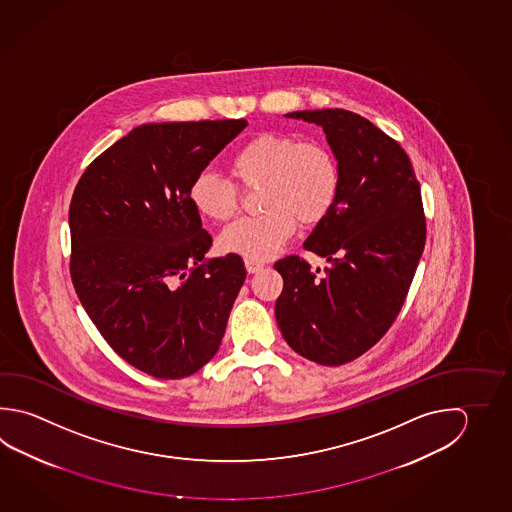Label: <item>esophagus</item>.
Instances as JSON below:
<instances>
[{
    "mask_svg": "<svg viewBox=\"0 0 512 512\" xmlns=\"http://www.w3.org/2000/svg\"><path fill=\"white\" fill-rule=\"evenodd\" d=\"M245 269L249 274H254V272H260L263 269V263L261 261L251 260V258H247L245 260Z\"/></svg>",
    "mask_w": 512,
    "mask_h": 512,
    "instance_id": "obj_1",
    "label": "esophagus"
}]
</instances>
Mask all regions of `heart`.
Here are the masks:
<instances>
[{
    "label": "heart",
    "mask_w": 512,
    "mask_h": 512,
    "mask_svg": "<svg viewBox=\"0 0 512 512\" xmlns=\"http://www.w3.org/2000/svg\"><path fill=\"white\" fill-rule=\"evenodd\" d=\"M229 169L238 186L258 187L265 213L227 227L222 251L251 260H269L289 242L298 220L314 225L325 220L341 193V164L321 140H299L289 133H260L234 151ZM233 180L202 171L189 187L198 214L227 222L240 209V189Z\"/></svg>",
    "instance_id": "b5f03b06"
}]
</instances>
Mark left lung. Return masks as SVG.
I'll return each mask as SVG.
<instances>
[{
  "mask_svg": "<svg viewBox=\"0 0 512 512\" xmlns=\"http://www.w3.org/2000/svg\"><path fill=\"white\" fill-rule=\"evenodd\" d=\"M285 117L323 126L343 182L334 209L303 243L330 263L325 272L296 254L274 263L283 278L276 319L294 352L341 366L381 341L408 296L426 243L420 184L399 142L357 113Z\"/></svg>",
  "mask_w": 512,
  "mask_h": 512,
  "instance_id": "1",
  "label": "left lung"
}]
</instances>
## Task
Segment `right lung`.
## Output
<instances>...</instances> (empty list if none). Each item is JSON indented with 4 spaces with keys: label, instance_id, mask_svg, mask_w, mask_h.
Returning a JSON list of instances; mask_svg holds the SVG:
<instances>
[{
    "label": "right lung",
    "instance_id": "obj_1",
    "mask_svg": "<svg viewBox=\"0 0 512 512\" xmlns=\"http://www.w3.org/2000/svg\"><path fill=\"white\" fill-rule=\"evenodd\" d=\"M245 119L142 124L86 168L70 202V276L115 354L157 379L213 359L247 270L238 254L205 260L189 187Z\"/></svg>",
    "mask_w": 512,
    "mask_h": 512
}]
</instances>
